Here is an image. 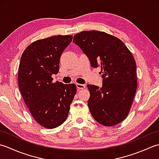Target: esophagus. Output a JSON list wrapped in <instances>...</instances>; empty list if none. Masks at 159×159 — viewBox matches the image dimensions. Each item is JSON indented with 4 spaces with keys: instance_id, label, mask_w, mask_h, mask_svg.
I'll list each match as a JSON object with an SVG mask.
<instances>
[{
    "instance_id": "1",
    "label": "esophagus",
    "mask_w": 159,
    "mask_h": 159,
    "mask_svg": "<svg viewBox=\"0 0 159 159\" xmlns=\"http://www.w3.org/2000/svg\"><path fill=\"white\" fill-rule=\"evenodd\" d=\"M76 87L77 90H81V89H84L86 88V86L84 85V84H76Z\"/></svg>"
}]
</instances>
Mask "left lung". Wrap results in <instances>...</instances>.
<instances>
[{"mask_svg": "<svg viewBox=\"0 0 159 159\" xmlns=\"http://www.w3.org/2000/svg\"><path fill=\"white\" fill-rule=\"evenodd\" d=\"M73 43L93 68L101 67L102 86L87 85L93 117L105 126L119 124L128 116L137 88V65L132 53L119 38L99 31L77 34Z\"/></svg>", "mask_w": 159, "mask_h": 159, "instance_id": "8db88e82", "label": "left lung"}]
</instances>
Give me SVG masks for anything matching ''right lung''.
Masks as SVG:
<instances>
[{"mask_svg":"<svg viewBox=\"0 0 159 159\" xmlns=\"http://www.w3.org/2000/svg\"><path fill=\"white\" fill-rule=\"evenodd\" d=\"M72 35H56L38 40L22 53L18 69V86L26 106L34 119L43 127L52 129L67 118L74 96L75 84L53 83L57 74L61 53Z\"/></svg>","mask_w":159,"mask_h":159,"instance_id":"1","label":"right lung"}]
</instances>
